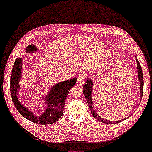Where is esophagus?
I'll return each mask as SVG.
<instances>
[{
	"mask_svg": "<svg viewBox=\"0 0 152 152\" xmlns=\"http://www.w3.org/2000/svg\"><path fill=\"white\" fill-rule=\"evenodd\" d=\"M86 77L84 75H82L77 78V83L79 85H83V84L86 83Z\"/></svg>",
	"mask_w": 152,
	"mask_h": 152,
	"instance_id": "34e87169",
	"label": "esophagus"
}]
</instances>
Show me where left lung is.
<instances>
[{
    "label": "left lung",
    "instance_id": "left-lung-1",
    "mask_svg": "<svg viewBox=\"0 0 152 152\" xmlns=\"http://www.w3.org/2000/svg\"><path fill=\"white\" fill-rule=\"evenodd\" d=\"M136 61L137 63V69H138V78L139 81L140 83H139V88H140V92H141V99L142 98L143 96V73H142V69H141V66L139 64L137 58H136ZM86 84L83 86V92L84 95L86 96V98L87 99V102L89 106V108L90 109L91 114L99 122H102V123H107V124H116L120 123L122 121H112L110 120H106L105 118H103L101 117L100 116H99L98 114H97V113L96 110L93 108V102H92V98H91V94H92V87H93V83L90 79L88 78V80L86 81ZM132 115V114H131ZM124 120V119H123Z\"/></svg>",
    "mask_w": 152,
    "mask_h": 152
}]
</instances>
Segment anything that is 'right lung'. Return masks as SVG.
<instances>
[{"instance_id":"right-lung-1","label":"right lung","mask_w":152,"mask_h":152,"mask_svg":"<svg viewBox=\"0 0 152 152\" xmlns=\"http://www.w3.org/2000/svg\"><path fill=\"white\" fill-rule=\"evenodd\" d=\"M38 48L36 45L30 44L27 46L26 52L34 53L36 52ZM21 69L22 59L17 58L14 63L11 76V95L17 110L24 118L39 125H50L55 123L63 115L66 98L70 89L75 85L77 78L61 81L54 86L44 99L47 104L45 111L42 115L36 116L21 104L17 95L21 88L19 81L21 77Z\"/></svg>"}]
</instances>
